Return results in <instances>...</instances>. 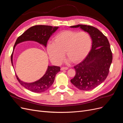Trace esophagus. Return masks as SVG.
I'll return each mask as SVG.
<instances>
[{
  "mask_svg": "<svg viewBox=\"0 0 123 123\" xmlns=\"http://www.w3.org/2000/svg\"><path fill=\"white\" fill-rule=\"evenodd\" d=\"M68 68L67 67H62L61 70H68Z\"/></svg>",
  "mask_w": 123,
  "mask_h": 123,
  "instance_id": "esophagus-1",
  "label": "esophagus"
}]
</instances>
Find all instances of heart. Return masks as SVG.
<instances>
[{
    "label": "heart",
    "mask_w": 123,
    "mask_h": 123,
    "mask_svg": "<svg viewBox=\"0 0 123 123\" xmlns=\"http://www.w3.org/2000/svg\"><path fill=\"white\" fill-rule=\"evenodd\" d=\"M92 38L87 32L63 31L56 35L54 42L47 46V52L51 62L56 65L62 63L65 52L69 57L68 61L77 63L83 61L90 52Z\"/></svg>",
    "instance_id": "heart-1"
}]
</instances>
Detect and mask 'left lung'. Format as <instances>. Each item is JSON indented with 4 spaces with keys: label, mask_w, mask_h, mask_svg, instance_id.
<instances>
[{
    "label": "left lung",
    "mask_w": 123,
    "mask_h": 123,
    "mask_svg": "<svg viewBox=\"0 0 123 123\" xmlns=\"http://www.w3.org/2000/svg\"><path fill=\"white\" fill-rule=\"evenodd\" d=\"M80 28L90 35L92 48L84 60L74 67L75 75L71 82L80 90L93 89L106 80L112 61V54L106 36L91 25H78L70 27Z\"/></svg>",
    "instance_id": "1"
}]
</instances>
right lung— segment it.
I'll return each instance as SVG.
<instances>
[{
	"instance_id": "right-lung-1",
	"label": "right lung",
	"mask_w": 123,
	"mask_h": 123,
	"mask_svg": "<svg viewBox=\"0 0 123 123\" xmlns=\"http://www.w3.org/2000/svg\"><path fill=\"white\" fill-rule=\"evenodd\" d=\"M58 28V27L46 25H34L28 29L23 34L18 37L15 43L13 53L11 57L13 67V52L17 44L26 41H34L46 47L48 40ZM60 71L59 67L48 66L45 74L42 78L38 80L30 83H25L21 80L16 74L15 75L19 83L25 89L34 92L41 93L46 91L51 86L54 82L56 75Z\"/></svg>"
}]
</instances>
